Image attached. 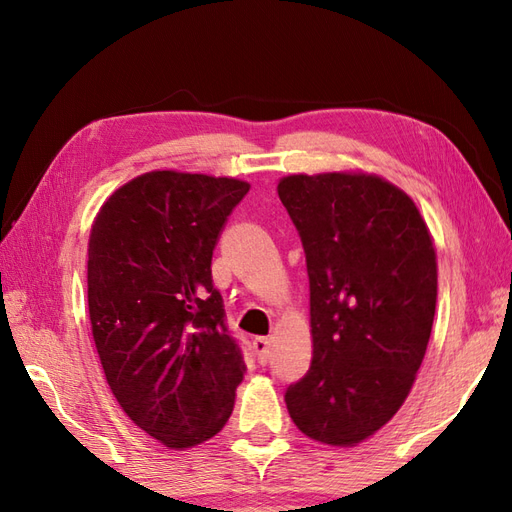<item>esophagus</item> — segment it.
<instances>
[{
    "label": "esophagus",
    "instance_id": "1",
    "mask_svg": "<svg viewBox=\"0 0 512 512\" xmlns=\"http://www.w3.org/2000/svg\"><path fill=\"white\" fill-rule=\"evenodd\" d=\"M252 346H254L256 356H258V363L267 365V361H269V339L267 337H256Z\"/></svg>",
    "mask_w": 512,
    "mask_h": 512
}]
</instances>
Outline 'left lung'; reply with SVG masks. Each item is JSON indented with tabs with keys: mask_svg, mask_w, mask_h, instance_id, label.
Returning a JSON list of instances; mask_svg holds the SVG:
<instances>
[{
	"mask_svg": "<svg viewBox=\"0 0 512 512\" xmlns=\"http://www.w3.org/2000/svg\"><path fill=\"white\" fill-rule=\"evenodd\" d=\"M277 194L303 243L314 342L286 408L312 440L354 446L391 421L423 363L433 241L410 196L374 175H290Z\"/></svg>",
	"mask_w": 512,
	"mask_h": 512,
	"instance_id": "obj_1",
	"label": "left lung"
}]
</instances>
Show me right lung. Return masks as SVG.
Segmentation results:
<instances>
[{
  "mask_svg": "<svg viewBox=\"0 0 512 512\" xmlns=\"http://www.w3.org/2000/svg\"><path fill=\"white\" fill-rule=\"evenodd\" d=\"M247 192L237 179L156 170L119 188L91 226L87 301L106 382L168 448L213 438L247 369L211 277L215 243Z\"/></svg>",
  "mask_w": 512,
  "mask_h": 512,
  "instance_id": "1",
  "label": "right lung"
}]
</instances>
